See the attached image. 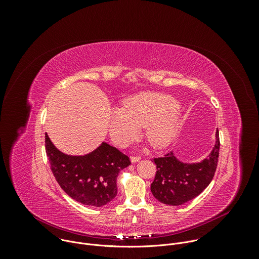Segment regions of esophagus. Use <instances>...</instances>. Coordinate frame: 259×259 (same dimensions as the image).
I'll return each mask as SVG.
<instances>
[{
  "instance_id": "34e87169",
  "label": "esophagus",
  "mask_w": 259,
  "mask_h": 259,
  "mask_svg": "<svg viewBox=\"0 0 259 259\" xmlns=\"http://www.w3.org/2000/svg\"><path fill=\"white\" fill-rule=\"evenodd\" d=\"M130 161H131V163H137V162L140 161V157H138V156H132V157L130 158Z\"/></svg>"
}]
</instances>
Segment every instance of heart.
<instances>
[{"mask_svg":"<svg viewBox=\"0 0 259 259\" xmlns=\"http://www.w3.org/2000/svg\"><path fill=\"white\" fill-rule=\"evenodd\" d=\"M180 109L175 98L158 92H143L124 100L123 107L109 113L108 133L118 145L133 140L141 126L144 136L156 149L168 146L176 136Z\"/></svg>","mask_w":259,"mask_h":259,"instance_id":"heart-1","label":"heart"}]
</instances>
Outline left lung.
<instances>
[{"instance_id": "left-lung-1", "label": "left lung", "mask_w": 259, "mask_h": 259, "mask_svg": "<svg viewBox=\"0 0 259 259\" xmlns=\"http://www.w3.org/2000/svg\"><path fill=\"white\" fill-rule=\"evenodd\" d=\"M219 135L215 133V143L210 154L200 162L186 163L170 152L156 158L157 172L151 186L154 197L163 204L179 206L199 196L211 182L218 162Z\"/></svg>"}]
</instances>
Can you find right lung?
I'll list each match as a JSON object with an SVG mask.
<instances>
[{
	"label": "right lung",
	"mask_w": 259,
	"mask_h": 259,
	"mask_svg": "<svg viewBox=\"0 0 259 259\" xmlns=\"http://www.w3.org/2000/svg\"><path fill=\"white\" fill-rule=\"evenodd\" d=\"M45 142L53 175L71 199L93 207L104 206L115 199L117 177L131 164L127 156L104 141L94 151L81 156L59 151L47 133Z\"/></svg>",
	"instance_id": "obj_1"
}]
</instances>
